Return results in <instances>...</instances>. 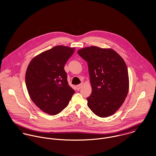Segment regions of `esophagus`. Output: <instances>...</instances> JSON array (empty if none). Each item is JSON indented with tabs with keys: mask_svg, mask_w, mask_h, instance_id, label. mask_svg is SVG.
<instances>
[{
	"mask_svg": "<svg viewBox=\"0 0 156 156\" xmlns=\"http://www.w3.org/2000/svg\"><path fill=\"white\" fill-rule=\"evenodd\" d=\"M82 86H83V84H82V83H80V85H77V86H76V89H77V90H79L82 88Z\"/></svg>",
	"mask_w": 156,
	"mask_h": 156,
	"instance_id": "obj_1",
	"label": "esophagus"
}]
</instances>
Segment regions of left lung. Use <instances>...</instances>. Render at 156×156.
Returning a JSON list of instances; mask_svg holds the SVG:
<instances>
[{
  "mask_svg": "<svg viewBox=\"0 0 156 156\" xmlns=\"http://www.w3.org/2000/svg\"><path fill=\"white\" fill-rule=\"evenodd\" d=\"M77 53L88 66L92 93L87 98V106L100 117L113 115L128 95L129 80L125 61L111 48L92 46Z\"/></svg>",
  "mask_w": 156,
  "mask_h": 156,
  "instance_id": "left-lung-1",
  "label": "left lung"
}]
</instances>
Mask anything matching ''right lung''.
<instances>
[{"mask_svg": "<svg viewBox=\"0 0 156 156\" xmlns=\"http://www.w3.org/2000/svg\"><path fill=\"white\" fill-rule=\"evenodd\" d=\"M74 48L58 45L34 57L26 73V84L30 98L49 115L61 112L75 91L67 81L64 66Z\"/></svg>", "mask_w": 156, "mask_h": 156, "instance_id": "add662e5", "label": "right lung"}]
</instances>
